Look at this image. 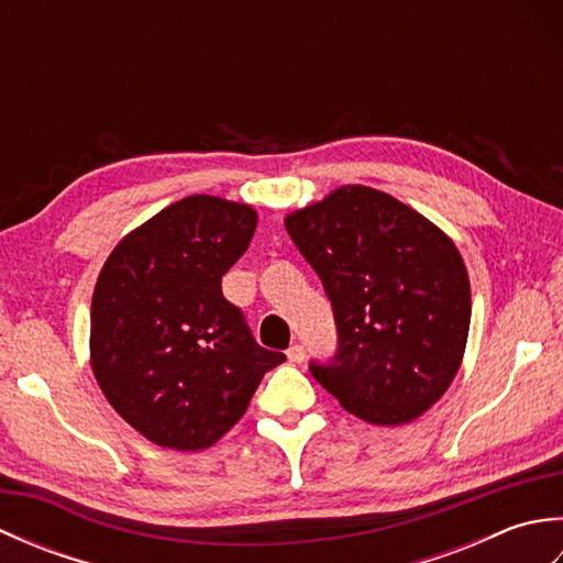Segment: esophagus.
<instances>
[{"label": "esophagus", "instance_id": "obj_1", "mask_svg": "<svg viewBox=\"0 0 563 563\" xmlns=\"http://www.w3.org/2000/svg\"><path fill=\"white\" fill-rule=\"evenodd\" d=\"M288 361L290 363H302L305 361V345L302 343H295L288 349Z\"/></svg>", "mask_w": 563, "mask_h": 563}]
</instances>
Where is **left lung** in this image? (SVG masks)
I'll list each match as a JSON object with an SVG mask.
<instances>
[{
  "instance_id": "obj_1",
  "label": "left lung",
  "mask_w": 563,
  "mask_h": 563,
  "mask_svg": "<svg viewBox=\"0 0 563 563\" xmlns=\"http://www.w3.org/2000/svg\"><path fill=\"white\" fill-rule=\"evenodd\" d=\"M324 285L339 349L309 373L345 411L401 426L448 391L472 319L464 261L452 239L397 198L341 186L285 218Z\"/></svg>"
}]
</instances>
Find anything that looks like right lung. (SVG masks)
<instances>
[{
	"instance_id": "add662e5",
	"label": "right lung",
	"mask_w": 563,
	"mask_h": 563,
	"mask_svg": "<svg viewBox=\"0 0 563 563\" xmlns=\"http://www.w3.org/2000/svg\"><path fill=\"white\" fill-rule=\"evenodd\" d=\"M256 212L188 196L113 249L91 300V367L113 409L154 445L218 442L285 361L261 349L222 275L249 249Z\"/></svg>"
}]
</instances>
